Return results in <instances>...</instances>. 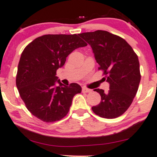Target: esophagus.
I'll use <instances>...</instances> for the list:
<instances>
[{
  "label": "esophagus",
  "instance_id": "34e87169",
  "mask_svg": "<svg viewBox=\"0 0 157 157\" xmlns=\"http://www.w3.org/2000/svg\"><path fill=\"white\" fill-rule=\"evenodd\" d=\"M92 92V90H90V89H87L86 87L82 88V92H84V93H89V92Z\"/></svg>",
  "mask_w": 157,
  "mask_h": 157
}]
</instances>
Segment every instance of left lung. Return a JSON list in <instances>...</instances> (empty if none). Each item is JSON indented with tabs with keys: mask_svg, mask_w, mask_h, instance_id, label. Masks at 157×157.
Here are the masks:
<instances>
[{
	"mask_svg": "<svg viewBox=\"0 0 157 157\" xmlns=\"http://www.w3.org/2000/svg\"><path fill=\"white\" fill-rule=\"evenodd\" d=\"M90 45L99 70L103 71L110 90L96 89L101 101L92 108L97 115L113 119L122 115L132 104L140 82V64L132 48L124 39L105 30L78 35Z\"/></svg>",
	"mask_w": 157,
	"mask_h": 157,
	"instance_id": "1",
	"label": "left lung"
}]
</instances>
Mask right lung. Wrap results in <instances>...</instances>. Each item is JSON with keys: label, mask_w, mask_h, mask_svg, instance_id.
I'll return each mask as SVG.
<instances>
[{"label": "right lung", "mask_w": 157, "mask_h": 157, "mask_svg": "<svg viewBox=\"0 0 157 157\" xmlns=\"http://www.w3.org/2000/svg\"><path fill=\"white\" fill-rule=\"evenodd\" d=\"M86 46L76 34H49L36 38L25 48L16 84L33 115L45 122H54L67 115L73 97L82 92V87L76 83L63 84L56 72L73 50Z\"/></svg>", "instance_id": "obj_1"}]
</instances>
